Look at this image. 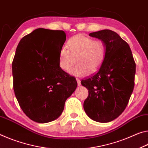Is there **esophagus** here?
<instances>
[{
	"mask_svg": "<svg viewBox=\"0 0 148 148\" xmlns=\"http://www.w3.org/2000/svg\"><path fill=\"white\" fill-rule=\"evenodd\" d=\"M76 80H77V84H78V85H79V86L81 85V80H80V79H78V78H77Z\"/></svg>",
	"mask_w": 148,
	"mask_h": 148,
	"instance_id": "obj_1",
	"label": "esophagus"
}]
</instances>
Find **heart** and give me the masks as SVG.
<instances>
[{
	"label": "heart",
	"mask_w": 148,
	"mask_h": 148,
	"mask_svg": "<svg viewBox=\"0 0 148 148\" xmlns=\"http://www.w3.org/2000/svg\"><path fill=\"white\" fill-rule=\"evenodd\" d=\"M67 49L62 47L58 52V65L62 70L69 71L73 65V57L77 56V65L70 71L74 76H84L89 72L96 71L105 60L106 47L101 40L83 35L70 38L67 42Z\"/></svg>",
	"instance_id": "obj_1"
}]
</instances>
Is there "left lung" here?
Here are the masks:
<instances>
[{"mask_svg":"<svg viewBox=\"0 0 148 148\" xmlns=\"http://www.w3.org/2000/svg\"><path fill=\"white\" fill-rule=\"evenodd\" d=\"M89 36L103 41L106 57L94 73L81 81L88 91L84 110L95 121L110 122L129 103L134 86L136 64L129 45L117 33L104 29Z\"/></svg>","mask_w":148,"mask_h":148,"instance_id":"obj_1","label":"left lung"}]
</instances>
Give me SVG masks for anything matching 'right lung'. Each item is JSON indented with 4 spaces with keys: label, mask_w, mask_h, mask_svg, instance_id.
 I'll return each instance as SVG.
<instances>
[{
    "label": "right lung",
    "mask_w": 148,
    "mask_h": 148,
    "mask_svg": "<svg viewBox=\"0 0 148 148\" xmlns=\"http://www.w3.org/2000/svg\"><path fill=\"white\" fill-rule=\"evenodd\" d=\"M64 31L38 28L19 41L12 62L14 90L24 113L34 121L51 122L62 114L75 90V77L59 67Z\"/></svg>",
    "instance_id": "1"
}]
</instances>
